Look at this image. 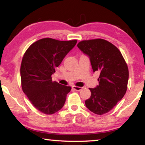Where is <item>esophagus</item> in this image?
<instances>
[{
  "instance_id": "1",
  "label": "esophagus",
  "mask_w": 145,
  "mask_h": 145,
  "mask_svg": "<svg viewBox=\"0 0 145 145\" xmlns=\"http://www.w3.org/2000/svg\"><path fill=\"white\" fill-rule=\"evenodd\" d=\"M72 88L74 89V90L76 91H81L83 89V88H82V87H78V86H73Z\"/></svg>"
}]
</instances>
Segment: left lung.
<instances>
[{
  "mask_svg": "<svg viewBox=\"0 0 145 145\" xmlns=\"http://www.w3.org/2000/svg\"><path fill=\"white\" fill-rule=\"evenodd\" d=\"M78 47L89 57L94 72H99V86L89 88L91 95L85 103L95 114H105L117 105L127 91L128 66L118 48L105 40H82Z\"/></svg>",
  "mask_w": 145,
  "mask_h": 145,
  "instance_id": "left-lung-1",
  "label": "left lung"
}]
</instances>
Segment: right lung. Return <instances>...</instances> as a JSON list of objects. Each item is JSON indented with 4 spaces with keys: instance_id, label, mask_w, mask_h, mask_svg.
I'll return each instance as SVG.
<instances>
[{
    "instance_id": "right-lung-1",
    "label": "right lung",
    "mask_w": 145,
    "mask_h": 145,
    "mask_svg": "<svg viewBox=\"0 0 145 145\" xmlns=\"http://www.w3.org/2000/svg\"><path fill=\"white\" fill-rule=\"evenodd\" d=\"M46 38L31 44L23 56L20 66L21 86L36 109L46 115L63 107L71 88L52 80L63 59L77 43Z\"/></svg>"
}]
</instances>
